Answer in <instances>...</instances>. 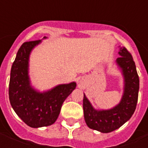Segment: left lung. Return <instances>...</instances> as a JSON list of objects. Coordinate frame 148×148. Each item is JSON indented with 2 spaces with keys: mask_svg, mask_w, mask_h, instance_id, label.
<instances>
[{
  "mask_svg": "<svg viewBox=\"0 0 148 148\" xmlns=\"http://www.w3.org/2000/svg\"><path fill=\"white\" fill-rule=\"evenodd\" d=\"M116 59L124 79L123 94L120 102L110 110H95L84 94V118L89 128L101 133H110L120 128L134 114L138 97L139 77L132 55L125 48H120Z\"/></svg>",
  "mask_w": 148,
  "mask_h": 148,
  "instance_id": "left-lung-1",
  "label": "left lung"
}]
</instances>
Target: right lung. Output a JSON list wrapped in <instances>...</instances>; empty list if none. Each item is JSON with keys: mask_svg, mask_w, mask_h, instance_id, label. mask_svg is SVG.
<instances>
[{"mask_svg": "<svg viewBox=\"0 0 148 148\" xmlns=\"http://www.w3.org/2000/svg\"><path fill=\"white\" fill-rule=\"evenodd\" d=\"M40 43L41 40H36L21 45L11 66L9 84L10 105L16 114L31 128L54 123L64 100L77 86L76 82L62 84L44 92L37 91L32 87L29 77V55Z\"/></svg>", "mask_w": 148, "mask_h": 148, "instance_id": "right-lung-1", "label": "right lung"}]
</instances>
